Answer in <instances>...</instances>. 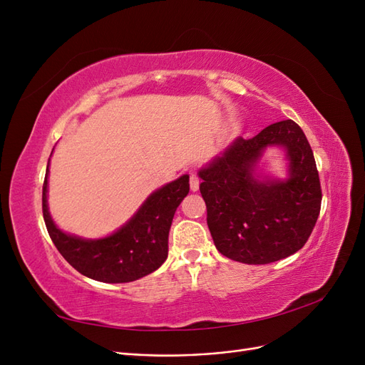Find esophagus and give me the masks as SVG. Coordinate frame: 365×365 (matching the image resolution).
I'll list each match as a JSON object with an SVG mask.
<instances>
[{"label": "esophagus", "mask_w": 365, "mask_h": 365, "mask_svg": "<svg viewBox=\"0 0 365 365\" xmlns=\"http://www.w3.org/2000/svg\"><path fill=\"white\" fill-rule=\"evenodd\" d=\"M190 190L192 192L200 190V176H197L195 172L190 173Z\"/></svg>", "instance_id": "esophagus-1"}]
</instances>
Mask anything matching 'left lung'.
<instances>
[{"label":"left lung","mask_w":365,"mask_h":365,"mask_svg":"<svg viewBox=\"0 0 365 365\" xmlns=\"http://www.w3.org/2000/svg\"><path fill=\"white\" fill-rule=\"evenodd\" d=\"M275 145L289 161L283 180L257 173L264 150ZM197 175L208 230L225 257L248 264L277 262L311 236L322 185L311 145L295 121H277L250 140L237 137Z\"/></svg>","instance_id":"obj_1"}]
</instances>
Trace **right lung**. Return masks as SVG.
Here are the masks:
<instances>
[{
    "instance_id": "1",
    "label": "right lung",
    "mask_w": 365,
    "mask_h": 365,
    "mask_svg": "<svg viewBox=\"0 0 365 365\" xmlns=\"http://www.w3.org/2000/svg\"><path fill=\"white\" fill-rule=\"evenodd\" d=\"M42 187V213L48 235L74 269L103 283H128L158 269L168 259L169 230L176 208L190 190L189 175L152 192L126 224L101 239L65 233L48 212V170Z\"/></svg>"
}]
</instances>
